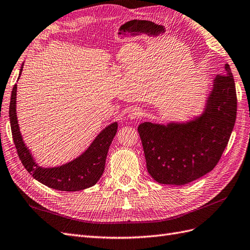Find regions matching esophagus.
<instances>
[{"label": "esophagus", "mask_w": 250, "mask_h": 250, "mask_svg": "<svg viewBox=\"0 0 250 250\" xmlns=\"http://www.w3.org/2000/svg\"><path fill=\"white\" fill-rule=\"evenodd\" d=\"M141 110L139 108H131L129 109V111H128V114H127V118L130 119V120H136V119H139L141 117Z\"/></svg>", "instance_id": "obj_1"}]
</instances>
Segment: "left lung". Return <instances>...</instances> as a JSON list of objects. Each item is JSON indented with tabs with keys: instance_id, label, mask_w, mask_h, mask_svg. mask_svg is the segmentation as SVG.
<instances>
[{
	"instance_id": "left-lung-1",
	"label": "left lung",
	"mask_w": 250,
	"mask_h": 250,
	"mask_svg": "<svg viewBox=\"0 0 250 250\" xmlns=\"http://www.w3.org/2000/svg\"><path fill=\"white\" fill-rule=\"evenodd\" d=\"M237 118V92L230 67L213 79L200 116L186 122H144L138 131L147 170L154 181L185 185L211 171L222 157Z\"/></svg>"
}]
</instances>
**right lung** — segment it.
<instances>
[{
    "instance_id": "add662e5",
    "label": "right lung",
    "mask_w": 250,
    "mask_h": 250,
    "mask_svg": "<svg viewBox=\"0 0 250 250\" xmlns=\"http://www.w3.org/2000/svg\"><path fill=\"white\" fill-rule=\"evenodd\" d=\"M24 63L20 69L21 77ZM9 119L13 143L23 166L40 183L61 191H79L97 184L105 169L106 157L109 146L118 130V123L113 122L105 127L92 141L87 149L68 163L57 167L39 166L30 150L24 143L17 118V84L13 86Z\"/></svg>"
}]
</instances>
